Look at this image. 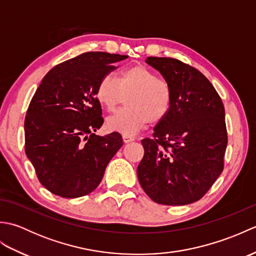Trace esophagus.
Returning a JSON list of instances; mask_svg holds the SVG:
<instances>
[{
  "label": "esophagus",
  "instance_id": "obj_1",
  "mask_svg": "<svg viewBox=\"0 0 256 256\" xmlns=\"http://www.w3.org/2000/svg\"><path fill=\"white\" fill-rule=\"evenodd\" d=\"M135 138L133 136H131V135H123V140L125 143H130V142H133Z\"/></svg>",
  "mask_w": 256,
  "mask_h": 256
}]
</instances>
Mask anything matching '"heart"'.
<instances>
[{"instance_id":"obj_1","label":"heart","mask_w":256,"mask_h":256,"mask_svg":"<svg viewBox=\"0 0 256 256\" xmlns=\"http://www.w3.org/2000/svg\"><path fill=\"white\" fill-rule=\"evenodd\" d=\"M125 100L126 108L106 118V126L124 135H134L150 122H162L170 112L172 88L164 79L140 64L120 70L116 79L106 76L96 86L98 102L114 111Z\"/></svg>"}]
</instances>
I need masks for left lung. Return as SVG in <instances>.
<instances>
[{
	"label": "left lung",
	"instance_id": "obj_1",
	"mask_svg": "<svg viewBox=\"0 0 256 256\" xmlns=\"http://www.w3.org/2000/svg\"><path fill=\"white\" fill-rule=\"evenodd\" d=\"M146 62L162 74L172 96L153 138L142 140L138 182L157 204H192L208 192L224 168V103L210 81L190 64L165 57H148Z\"/></svg>",
	"mask_w": 256,
	"mask_h": 256
}]
</instances>
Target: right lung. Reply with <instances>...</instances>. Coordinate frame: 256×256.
<instances>
[{
  "instance_id": "obj_1",
  "label": "right lung",
  "mask_w": 256,
  "mask_h": 256,
  "mask_svg": "<svg viewBox=\"0 0 256 256\" xmlns=\"http://www.w3.org/2000/svg\"><path fill=\"white\" fill-rule=\"evenodd\" d=\"M125 55L88 52L57 64L42 80L25 116V153L38 180L62 198H78L99 186L108 162L123 145L118 132L99 136L100 80Z\"/></svg>"
}]
</instances>
